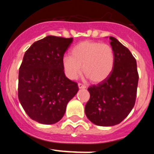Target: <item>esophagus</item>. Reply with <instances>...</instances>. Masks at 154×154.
I'll return each instance as SVG.
<instances>
[{"label": "esophagus", "mask_w": 154, "mask_h": 154, "mask_svg": "<svg viewBox=\"0 0 154 154\" xmlns=\"http://www.w3.org/2000/svg\"><path fill=\"white\" fill-rule=\"evenodd\" d=\"M78 86L79 89H85V88H86V86H85V85H82V83H79Z\"/></svg>", "instance_id": "esophagus-1"}]
</instances>
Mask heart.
<instances>
[{"label":"heart","instance_id":"obj_1","mask_svg":"<svg viewBox=\"0 0 154 154\" xmlns=\"http://www.w3.org/2000/svg\"><path fill=\"white\" fill-rule=\"evenodd\" d=\"M70 55L62 58V67L65 75L71 80L76 79L82 73L93 82H101L112 72L115 64L112 48L99 42L85 41L76 45Z\"/></svg>","mask_w":154,"mask_h":154}]
</instances>
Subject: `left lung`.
<instances>
[{"label": "left lung", "mask_w": 154, "mask_h": 154, "mask_svg": "<svg viewBox=\"0 0 154 154\" xmlns=\"http://www.w3.org/2000/svg\"><path fill=\"white\" fill-rule=\"evenodd\" d=\"M115 64L108 78L88 88L90 98L85 107L87 118L94 124L112 126L121 123L135 104L139 75L137 61L127 48L109 37Z\"/></svg>", "instance_id": "left-lung-1"}]
</instances>
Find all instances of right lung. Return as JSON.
Listing matches in <instances>:
<instances>
[{
	"label": "right lung",
	"instance_id": "1",
	"mask_svg": "<svg viewBox=\"0 0 154 154\" xmlns=\"http://www.w3.org/2000/svg\"><path fill=\"white\" fill-rule=\"evenodd\" d=\"M73 38L48 35L26 51L19 69L18 99L30 118L42 124L58 123L78 85L65 76L62 58Z\"/></svg>",
	"mask_w": 154,
	"mask_h": 154
}]
</instances>
